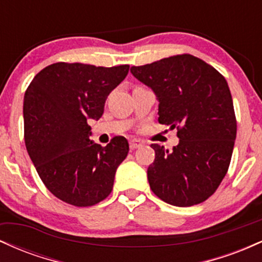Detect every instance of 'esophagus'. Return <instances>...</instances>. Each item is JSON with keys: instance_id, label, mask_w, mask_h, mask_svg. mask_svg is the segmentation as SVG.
<instances>
[{"instance_id": "obj_1", "label": "esophagus", "mask_w": 262, "mask_h": 262, "mask_svg": "<svg viewBox=\"0 0 262 262\" xmlns=\"http://www.w3.org/2000/svg\"><path fill=\"white\" fill-rule=\"evenodd\" d=\"M141 145H143V143H141L140 140L133 139V140H130V141H129V148H130L132 150H134V149H138V148H140Z\"/></svg>"}]
</instances>
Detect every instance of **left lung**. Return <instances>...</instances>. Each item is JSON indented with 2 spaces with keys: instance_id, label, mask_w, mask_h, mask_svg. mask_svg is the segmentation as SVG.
Segmentation results:
<instances>
[{
  "instance_id": "8db88e82",
  "label": "left lung",
  "mask_w": 262,
  "mask_h": 262,
  "mask_svg": "<svg viewBox=\"0 0 262 262\" xmlns=\"http://www.w3.org/2000/svg\"><path fill=\"white\" fill-rule=\"evenodd\" d=\"M130 73L154 91L159 123L176 128L180 139L171 151L151 144L155 160L148 167L150 188L176 207L204 202L224 179L236 138L227 80L189 54L132 66Z\"/></svg>"
}]
</instances>
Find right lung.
I'll list each match as a JSON object with an SVG mask.
<instances>
[{
  "label": "right lung",
  "mask_w": 262,
  "mask_h": 262,
  "mask_svg": "<svg viewBox=\"0 0 262 262\" xmlns=\"http://www.w3.org/2000/svg\"><path fill=\"white\" fill-rule=\"evenodd\" d=\"M128 71L129 65L55 62L29 83L23 102L26 148L45 187L59 200L90 207L112 192L128 140L116 137L106 146L93 143L87 121L101 118L108 95Z\"/></svg>",
  "instance_id": "right-lung-1"
}]
</instances>
